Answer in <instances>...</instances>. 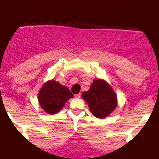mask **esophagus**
<instances>
[{"mask_svg": "<svg viewBox=\"0 0 159 159\" xmlns=\"http://www.w3.org/2000/svg\"><path fill=\"white\" fill-rule=\"evenodd\" d=\"M81 93H78V94H75V97L76 98H81Z\"/></svg>", "mask_w": 159, "mask_h": 159, "instance_id": "1", "label": "esophagus"}]
</instances>
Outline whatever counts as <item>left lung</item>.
Returning <instances> with one entry per match:
<instances>
[{
    "label": "left lung",
    "mask_w": 159,
    "mask_h": 159,
    "mask_svg": "<svg viewBox=\"0 0 159 159\" xmlns=\"http://www.w3.org/2000/svg\"><path fill=\"white\" fill-rule=\"evenodd\" d=\"M92 114L97 118L105 119L117 106V97L107 81L103 79H94L88 91L82 94Z\"/></svg>",
    "instance_id": "obj_1"
}]
</instances>
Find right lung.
<instances>
[{"label": "right lung", "mask_w": 159, "mask_h": 159, "mask_svg": "<svg viewBox=\"0 0 159 159\" xmlns=\"http://www.w3.org/2000/svg\"><path fill=\"white\" fill-rule=\"evenodd\" d=\"M73 97V93L67 86L53 79L46 81L38 93L40 106L49 114H55L61 111L66 102Z\"/></svg>", "instance_id": "add662e5"}]
</instances>
